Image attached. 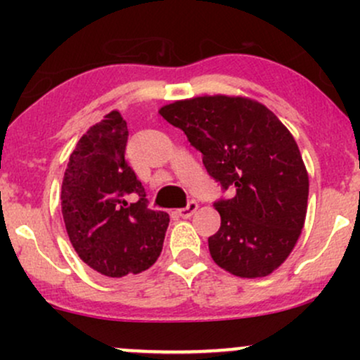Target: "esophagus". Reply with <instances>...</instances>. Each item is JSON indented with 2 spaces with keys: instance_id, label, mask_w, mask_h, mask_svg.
Segmentation results:
<instances>
[{
  "instance_id": "obj_1",
  "label": "esophagus",
  "mask_w": 360,
  "mask_h": 360,
  "mask_svg": "<svg viewBox=\"0 0 360 360\" xmlns=\"http://www.w3.org/2000/svg\"><path fill=\"white\" fill-rule=\"evenodd\" d=\"M196 210H198V203H196V201H194V200H191V201H189V203H188V206H186V208H181L177 213H179V217L189 218L194 212H196Z\"/></svg>"
}]
</instances>
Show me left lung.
Returning a JSON list of instances; mask_svg holds the SVG:
<instances>
[{
  "label": "left lung",
  "instance_id": "obj_1",
  "mask_svg": "<svg viewBox=\"0 0 360 360\" xmlns=\"http://www.w3.org/2000/svg\"><path fill=\"white\" fill-rule=\"evenodd\" d=\"M203 154L208 174L232 198L213 206L220 230L208 238L221 269L264 278L295 249L308 206V172L289 130L269 108L240 96H200L159 110Z\"/></svg>",
  "mask_w": 360,
  "mask_h": 360
}]
</instances>
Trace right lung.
<instances>
[{
  "label": "right lung",
  "instance_id": "1",
  "mask_svg": "<svg viewBox=\"0 0 360 360\" xmlns=\"http://www.w3.org/2000/svg\"><path fill=\"white\" fill-rule=\"evenodd\" d=\"M127 140V122L111 111L79 139L60 191L74 250L108 278L148 269L160 255L169 225L166 212L147 208L146 189L125 160Z\"/></svg>",
  "mask_w": 360,
  "mask_h": 360
}]
</instances>
